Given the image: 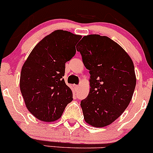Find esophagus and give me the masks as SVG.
I'll use <instances>...</instances> for the list:
<instances>
[{
  "label": "esophagus",
  "instance_id": "esophagus-1",
  "mask_svg": "<svg viewBox=\"0 0 153 153\" xmlns=\"http://www.w3.org/2000/svg\"><path fill=\"white\" fill-rule=\"evenodd\" d=\"M75 87H76V89H77V88H79V85H76V86H75Z\"/></svg>",
  "mask_w": 153,
  "mask_h": 153
}]
</instances>
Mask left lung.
Returning <instances> with one entry per match:
<instances>
[{
    "label": "left lung",
    "mask_w": 153,
    "mask_h": 153,
    "mask_svg": "<svg viewBox=\"0 0 153 153\" xmlns=\"http://www.w3.org/2000/svg\"><path fill=\"white\" fill-rule=\"evenodd\" d=\"M90 70V90L80 102L86 123L104 127L122 115L136 84L134 64L129 54L108 36H84L76 47Z\"/></svg>",
    "instance_id": "1"
}]
</instances>
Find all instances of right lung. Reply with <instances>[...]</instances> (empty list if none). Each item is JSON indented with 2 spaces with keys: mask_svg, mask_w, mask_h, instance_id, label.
Segmentation results:
<instances>
[{
  "mask_svg": "<svg viewBox=\"0 0 153 153\" xmlns=\"http://www.w3.org/2000/svg\"><path fill=\"white\" fill-rule=\"evenodd\" d=\"M80 35L57 30L36 44L21 69L20 89L27 108L43 122L61 117L73 100L71 89L65 83V63L76 53Z\"/></svg>",
  "mask_w": 153,
  "mask_h": 153,
  "instance_id": "add662e5",
  "label": "right lung"
}]
</instances>
